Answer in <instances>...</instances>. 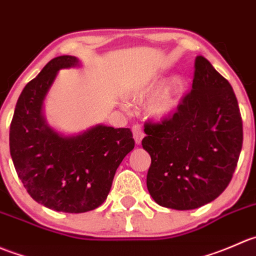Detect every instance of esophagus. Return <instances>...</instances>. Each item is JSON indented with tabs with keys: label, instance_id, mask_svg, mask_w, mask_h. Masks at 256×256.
Listing matches in <instances>:
<instances>
[{
	"label": "esophagus",
	"instance_id": "obj_1",
	"mask_svg": "<svg viewBox=\"0 0 256 256\" xmlns=\"http://www.w3.org/2000/svg\"><path fill=\"white\" fill-rule=\"evenodd\" d=\"M143 136H144V133H143V130H142V128L139 127V126H134L133 127V138H134V140H136V146H139V144L142 143V139H143Z\"/></svg>",
	"mask_w": 256,
	"mask_h": 256
}]
</instances>
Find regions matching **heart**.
<instances>
[{
  "instance_id": "obj_1",
  "label": "heart",
  "mask_w": 256,
  "mask_h": 256,
  "mask_svg": "<svg viewBox=\"0 0 256 256\" xmlns=\"http://www.w3.org/2000/svg\"><path fill=\"white\" fill-rule=\"evenodd\" d=\"M162 82L163 80L160 78V76L154 74L140 84L132 88L129 92V98L134 102H139L160 88L152 96L146 107L148 117L156 120H163L168 118L178 107L179 102L186 92V80L179 76L172 77L160 87Z\"/></svg>"
}]
</instances>
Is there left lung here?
<instances>
[{
  "mask_svg": "<svg viewBox=\"0 0 256 256\" xmlns=\"http://www.w3.org/2000/svg\"><path fill=\"white\" fill-rule=\"evenodd\" d=\"M146 126V188L156 204L190 210L225 190L242 150V122L232 86L206 58L196 57L192 90L173 117Z\"/></svg>",
  "mask_w": 256,
  "mask_h": 256,
  "instance_id": "left-lung-1",
  "label": "left lung"
}]
</instances>
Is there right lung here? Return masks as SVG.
Masks as SVG:
<instances>
[{
	"label": "right lung",
	"instance_id": "right-lung-1",
	"mask_svg": "<svg viewBox=\"0 0 256 256\" xmlns=\"http://www.w3.org/2000/svg\"><path fill=\"white\" fill-rule=\"evenodd\" d=\"M74 56H60L27 83L10 127V152L30 196L46 208L84 213L102 206L117 168L134 148L129 128L96 124L66 136L47 123L44 100L60 70L80 67Z\"/></svg>",
	"mask_w": 256,
	"mask_h": 256
}]
</instances>
